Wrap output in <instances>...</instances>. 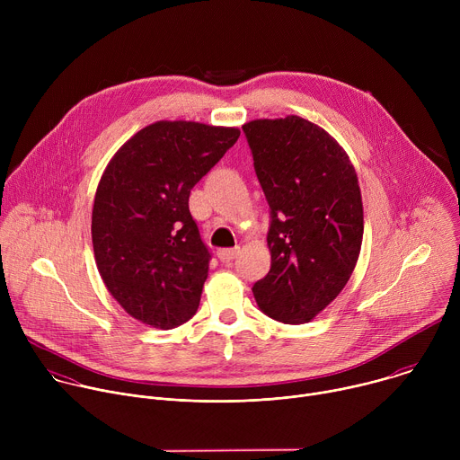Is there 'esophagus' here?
I'll return each instance as SVG.
<instances>
[{
	"mask_svg": "<svg viewBox=\"0 0 460 460\" xmlns=\"http://www.w3.org/2000/svg\"><path fill=\"white\" fill-rule=\"evenodd\" d=\"M240 254V247H233V249H220L218 251V258L224 264H231V261Z\"/></svg>",
	"mask_w": 460,
	"mask_h": 460,
	"instance_id": "1",
	"label": "esophagus"
}]
</instances>
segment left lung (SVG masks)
I'll use <instances>...</instances> for the list:
<instances>
[{
    "label": "left lung",
    "mask_w": 460,
    "mask_h": 460,
    "mask_svg": "<svg viewBox=\"0 0 460 460\" xmlns=\"http://www.w3.org/2000/svg\"><path fill=\"white\" fill-rule=\"evenodd\" d=\"M242 128L271 208V270L252 295L268 316L305 323L341 295L357 266L364 234L357 171L327 130L296 114Z\"/></svg>",
    "instance_id": "obj_1"
}]
</instances>
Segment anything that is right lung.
Segmentation results:
<instances>
[{
    "instance_id": "1",
    "label": "right lung",
    "mask_w": 460,
    "mask_h": 460,
    "mask_svg": "<svg viewBox=\"0 0 460 460\" xmlns=\"http://www.w3.org/2000/svg\"><path fill=\"white\" fill-rule=\"evenodd\" d=\"M238 137V127L160 119L107 164L93 204L94 260L107 291L142 323L172 330L199 309L209 251L189 194Z\"/></svg>"
}]
</instances>
